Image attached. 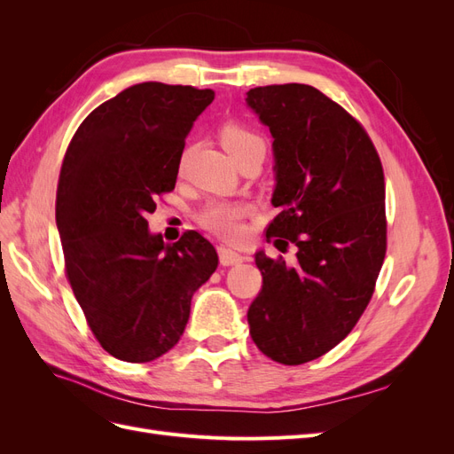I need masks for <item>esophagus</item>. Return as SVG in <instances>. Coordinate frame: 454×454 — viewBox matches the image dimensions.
Returning <instances> with one entry per match:
<instances>
[{
  "label": "esophagus",
  "mask_w": 454,
  "mask_h": 454,
  "mask_svg": "<svg viewBox=\"0 0 454 454\" xmlns=\"http://www.w3.org/2000/svg\"><path fill=\"white\" fill-rule=\"evenodd\" d=\"M217 254H219V263H222L223 267L240 265L242 261H244V257H242L239 252L227 248V246H219V248H217Z\"/></svg>",
  "instance_id": "obj_1"
}]
</instances>
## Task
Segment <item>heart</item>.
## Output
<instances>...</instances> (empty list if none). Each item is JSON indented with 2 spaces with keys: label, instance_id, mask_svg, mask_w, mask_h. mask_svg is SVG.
<instances>
[{
  "label": "heart",
  "instance_id": "heart-1",
  "mask_svg": "<svg viewBox=\"0 0 454 454\" xmlns=\"http://www.w3.org/2000/svg\"><path fill=\"white\" fill-rule=\"evenodd\" d=\"M219 140L227 149V153L237 160L240 155L248 153L252 149L263 147V138L252 129L240 125V122H225L219 130ZM189 157V149L184 151L180 168L185 167ZM250 212V206L239 200H210L206 202L202 208L197 212V222L210 232L223 237V239H239L242 232V219Z\"/></svg>",
  "mask_w": 454,
  "mask_h": 454
}]
</instances>
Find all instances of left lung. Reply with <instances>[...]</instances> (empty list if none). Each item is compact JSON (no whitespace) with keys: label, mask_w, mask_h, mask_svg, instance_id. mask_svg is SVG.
<instances>
[{"label":"left lung","mask_w":454,"mask_h":454,"mask_svg":"<svg viewBox=\"0 0 454 454\" xmlns=\"http://www.w3.org/2000/svg\"><path fill=\"white\" fill-rule=\"evenodd\" d=\"M246 102L274 138L280 214L267 240L297 246L294 267L255 254L263 286L250 335L270 360L301 365L337 347L373 297L387 254L384 172L365 129L318 89L255 87Z\"/></svg>","instance_id":"8db88e82"}]
</instances>
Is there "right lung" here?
I'll list each match as a JSON object with an SVG mask.
<instances>
[{"instance_id":"add662e5","label":"right lung","mask_w":454,"mask_h":454,"mask_svg":"<svg viewBox=\"0 0 454 454\" xmlns=\"http://www.w3.org/2000/svg\"><path fill=\"white\" fill-rule=\"evenodd\" d=\"M212 89L140 83L100 104L67 145L57 189L66 277L102 348L144 364L168 352L191 297L217 267L214 246L187 231L167 244L147 214L170 193L185 138Z\"/></svg>"}]
</instances>
